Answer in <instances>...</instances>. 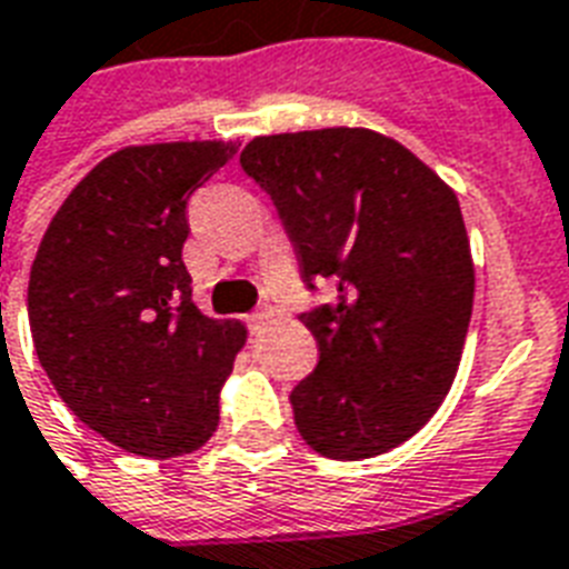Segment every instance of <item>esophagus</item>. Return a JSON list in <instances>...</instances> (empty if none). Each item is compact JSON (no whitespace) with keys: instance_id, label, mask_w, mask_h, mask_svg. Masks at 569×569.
Here are the masks:
<instances>
[{"instance_id":"1","label":"esophagus","mask_w":569,"mask_h":569,"mask_svg":"<svg viewBox=\"0 0 569 569\" xmlns=\"http://www.w3.org/2000/svg\"><path fill=\"white\" fill-rule=\"evenodd\" d=\"M270 320H272V311L261 308V311H254V315H249V329H252V332H261L263 326L270 323Z\"/></svg>"}]
</instances>
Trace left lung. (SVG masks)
Returning a JSON list of instances; mask_svg holds the SVG:
<instances>
[{
    "label": "left lung",
    "instance_id": "obj_1",
    "mask_svg": "<svg viewBox=\"0 0 569 569\" xmlns=\"http://www.w3.org/2000/svg\"><path fill=\"white\" fill-rule=\"evenodd\" d=\"M267 192L308 288L338 302L299 320L320 362L290 403L332 460L377 457L442 407L463 356L475 263L460 201L416 153L368 127L254 136L240 153Z\"/></svg>",
    "mask_w": 569,
    "mask_h": 569
}]
</instances>
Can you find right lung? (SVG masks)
I'll return each instance as SVG.
<instances>
[{"label": "right lung", "instance_id": "obj_1", "mask_svg": "<svg viewBox=\"0 0 569 569\" xmlns=\"http://www.w3.org/2000/svg\"><path fill=\"white\" fill-rule=\"evenodd\" d=\"M234 153L216 139L109 153L70 189L34 254V353L73 416L130 453H192L219 427L246 326L192 302L183 243L189 196Z\"/></svg>", "mask_w": 569, "mask_h": 569}]
</instances>
